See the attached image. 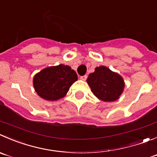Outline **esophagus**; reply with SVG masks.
Wrapping results in <instances>:
<instances>
[{"instance_id":"1","label":"esophagus","mask_w":157,"mask_h":157,"mask_svg":"<svg viewBox=\"0 0 157 157\" xmlns=\"http://www.w3.org/2000/svg\"><path fill=\"white\" fill-rule=\"evenodd\" d=\"M87 77H88V76L86 75H82V76H81V77H80V79L83 80V81H86V80L87 79Z\"/></svg>"}]
</instances>
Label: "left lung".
I'll list each match as a JSON object with an SVG mask.
<instances>
[{"mask_svg":"<svg viewBox=\"0 0 157 157\" xmlns=\"http://www.w3.org/2000/svg\"><path fill=\"white\" fill-rule=\"evenodd\" d=\"M87 82L92 93L105 102L118 99L124 88L122 78L105 66L95 68V71L89 74Z\"/></svg>","mask_w":157,"mask_h":157,"instance_id":"1","label":"left lung"}]
</instances>
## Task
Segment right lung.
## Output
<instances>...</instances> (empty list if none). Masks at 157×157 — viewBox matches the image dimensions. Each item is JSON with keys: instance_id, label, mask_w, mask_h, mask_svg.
I'll return each instance as SVG.
<instances>
[{"instance_id": "obj_1", "label": "right lung", "mask_w": 157, "mask_h": 157, "mask_svg": "<svg viewBox=\"0 0 157 157\" xmlns=\"http://www.w3.org/2000/svg\"><path fill=\"white\" fill-rule=\"evenodd\" d=\"M77 79V74L71 67L59 65L41 70L35 75L33 83L40 97L55 101L65 96Z\"/></svg>"}]
</instances>
